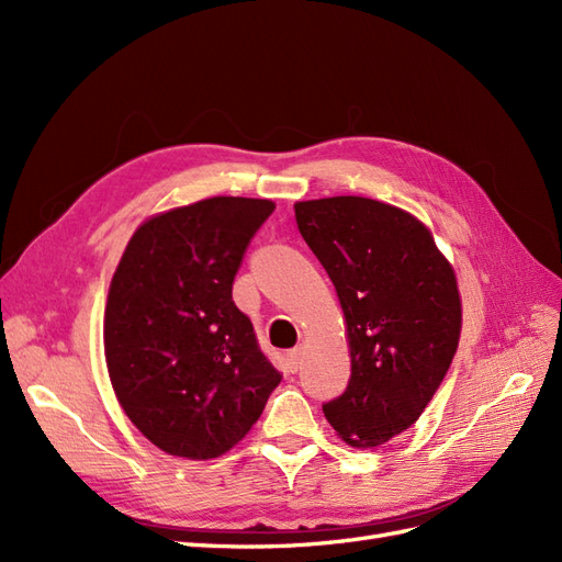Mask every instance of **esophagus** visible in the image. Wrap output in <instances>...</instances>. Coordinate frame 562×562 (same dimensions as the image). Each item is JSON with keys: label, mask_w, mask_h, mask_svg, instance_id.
<instances>
[{"label": "esophagus", "mask_w": 562, "mask_h": 562, "mask_svg": "<svg viewBox=\"0 0 562 562\" xmlns=\"http://www.w3.org/2000/svg\"><path fill=\"white\" fill-rule=\"evenodd\" d=\"M300 361H302V349H291V351L285 353V370L288 372H297Z\"/></svg>", "instance_id": "34e87169"}]
</instances>
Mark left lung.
Returning <instances> with one entry per match:
<instances>
[{
	"label": "left lung",
	"instance_id": "8db88e82",
	"mask_svg": "<svg viewBox=\"0 0 562 562\" xmlns=\"http://www.w3.org/2000/svg\"><path fill=\"white\" fill-rule=\"evenodd\" d=\"M295 220L335 285L351 349L349 384L323 415L349 446H382L417 422L452 363L454 271L417 217L375 199L300 201Z\"/></svg>",
	"mask_w": 562,
	"mask_h": 562
}]
</instances>
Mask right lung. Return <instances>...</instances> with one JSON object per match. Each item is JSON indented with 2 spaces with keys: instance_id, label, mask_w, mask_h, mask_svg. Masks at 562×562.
I'll use <instances>...</instances> for the list:
<instances>
[{
  "instance_id": "add662e5",
  "label": "right lung",
  "mask_w": 562,
  "mask_h": 562,
  "mask_svg": "<svg viewBox=\"0 0 562 562\" xmlns=\"http://www.w3.org/2000/svg\"><path fill=\"white\" fill-rule=\"evenodd\" d=\"M267 199L213 196L147 220L110 285L105 359L128 419L168 454L211 459L250 431L281 382L232 283Z\"/></svg>"
}]
</instances>
